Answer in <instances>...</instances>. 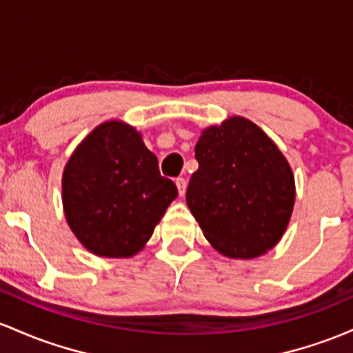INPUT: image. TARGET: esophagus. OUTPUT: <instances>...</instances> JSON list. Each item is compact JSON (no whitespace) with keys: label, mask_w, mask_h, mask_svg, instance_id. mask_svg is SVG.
I'll list each match as a JSON object with an SVG mask.
<instances>
[{"label":"esophagus","mask_w":353,"mask_h":353,"mask_svg":"<svg viewBox=\"0 0 353 353\" xmlns=\"http://www.w3.org/2000/svg\"><path fill=\"white\" fill-rule=\"evenodd\" d=\"M175 183H176L178 193H180V195L183 196V195H185V192H187V181H185V178H176Z\"/></svg>","instance_id":"34e87169"}]
</instances>
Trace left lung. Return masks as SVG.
<instances>
[{
	"instance_id": "8db88e82",
	"label": "left lung",
	"mask_w": 353,
	"mask_h": 353,
	"mask_svg": "<svg viewBox=\"0 0 353 353\" xmlns=\"http://www.w3.org/2000/svg\"><path fill=\"white\" fill-rule=\"evenodd\" d=\"M187 205L212 247L230 259H256L279 243L295 203L287 158L262 128L232 117L203 130Z\"/></svg>"
}]
</instances>
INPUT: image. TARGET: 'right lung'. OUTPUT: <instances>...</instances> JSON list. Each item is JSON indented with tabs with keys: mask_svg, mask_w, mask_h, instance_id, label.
Instances as JSON below:
<instances>
[{
	"mask_svg": "<svg viewBox=\"0 0 353 353\" xmlns=\"http://www.w3.org/2000/svg\"><path fill=\"white\" fill-rule=\"evenodd\" d=\"M63 208L86 250L128 259L145 247L178 190L160 175L157 157L123 121H105L70 157Z\"/></svg>",
	"mask_w": 353,
	"mask_h": 353,
	"instance_id": "add662e5",
	"label": "right lung"
}]
</instances>
